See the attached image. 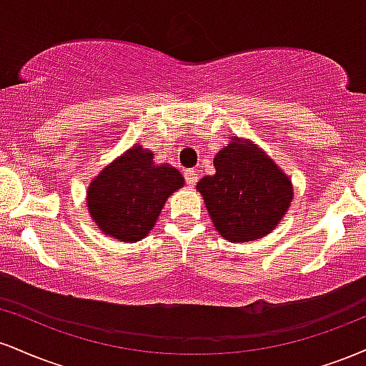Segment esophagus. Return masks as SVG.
Listing matches in <instances>:
<instances>
[{"label":"esophagus","instance_id":"1","mask_svg":"<svg viewBox=\"0 0 366 366\" xmlns=\"http://www.w3.org/2000/svg\"><path fill=\"white\" fill-rule=\"evenodd\" d=\"M184 177H186V182H187L189 187H194V184L197 182L196 170H186V172H184Z\"/></svg>","mask_w":366,"mask_h":366}]
</instances>
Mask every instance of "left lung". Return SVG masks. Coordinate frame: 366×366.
Returning <instances> with one entry per match:
<instances>
[{"mask_svg":"<svg viewBox=\"0 0 366 366\" xmlns=\"http://www.w3.org/2000/svg\"><path fill=\"white\" fill-rule=\"evenodd\" d=\"M215 175L197 182L213 225L230 242L264 237L292 201L291 179L256 144L234 137L217 153Z\"/></svg>","mask_w":366,"mask_h":366,"instance_id":"8db88e82","label":"left lung"}]
</instances>
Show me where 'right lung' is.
I'll return each mask as SVG.
<instances>
[{
    "instance_id": "right-lung-1",
    "label": "right lung",
    "mask_w": 366,
    "mask_h": 366,
    "mask_svg": "<svg viewBox=\"0 0 366 366\" xmlns=\"http://www.w3.org/2000/svg\"><path fill=\"white\" fill-rule=\"evenodd\" d=\"M182 186L177 169L157 165L149 149L132 146L92 179L87 208L107 236L136 242L148 236L165 201Z\"/></svg>"
}]
</instances>
